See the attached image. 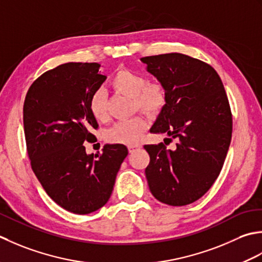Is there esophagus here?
<instances>
[{
	"instance_id": "obj_1",
	"label": "esophagus",
	"mask_w": 262,
	"mask_h": 262,
	"mask_svg": "<svg viewBox=\"0 0 262 262\" xmlns=\"http://www.w3.org/2000/svg\"><path fill=\"white\" fill-rule=\"evenodd\" d=\"M141 148V145L140 143H136V145H129L127 146V149H129V152H135L136 150H138V149Z\"/></svg>"
}]
</instances>
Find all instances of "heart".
Segmentation results:
<instances>
[{"label":"heart","instance_id":"obj_1","mask_svg":"<svg viewBox=\"0 0 262 262\" xmlns=\"http://www.w3.org/2000/svg\"><path fill=\"white\" fill-rule=\"evenodd\" d=\"M111 86L116 92L133 98L135 107L148 115H155L164 107L166 103V90L161 82H147L141 73L121 69L111 80ZM89 110L98 121L107 119V106L105 95L101 92L93 94L89 100ZM148 121L143 116H135L132 119L120 121L106 133L110 142L122 145H136L148 129Z\"/></svg>","mask_w":262,"mask_h":262}]
</instances>
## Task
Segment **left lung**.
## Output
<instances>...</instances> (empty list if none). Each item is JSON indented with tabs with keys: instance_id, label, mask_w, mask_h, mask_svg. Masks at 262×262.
I'll list each match as a JSON object with an SVG mask.
<instances>
[{
	"instance_id": "8db88e82",
	"label": "left lung",
	"mask_w": 262,
	"mask_h": 262,
	"mask_svg": "<svg viewBox=\"0 0 262 262\" xmlns=\"http://www.w3.org/2000/svg\"><path fill=\"white\" fill-rule=\"evenodd\" d=\"M141 61L166 90L150 132L176 139L174 150L163 142L145 146L149 190L163 204H192L211 188L225 162L233 126L226 92L215 69L191 56L169 53Z\"/></svg>"
}]
</instances>
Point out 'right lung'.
I'll use <instances>...</instances> for the list:
<instances>
[{
    "instance_id": "obj_1",
    "label": "right lung",
    "mask_w": 262,
    "mask_h": 262,
    "mask_svg": "<svg viewBox=\"0 0 262 262\" xmlns=\"http://www.w3.org/2000/svg\"><path fill=\"white\" fill-rule=\"evenodd\" d=\"M98 63H66L42 73L24 104V130L31 168L52 200L86 215L108 201L116 174L127 155L123 145H105L88 155L98 124L89 100L106 80Z\"/></svg>"
}]
</instances>
